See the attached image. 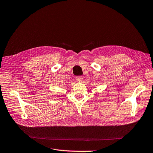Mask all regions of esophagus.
<instances>
[{
  "instance_id": "obj_1",
  "label": "esophagus",
  "mask_w": 153,
  "mask_h": 153,
  "mask_svg": "<svg viewBox=\"0 0 153 153\" xmlns=\"http://www.w3.org/2000/svg\"><path fill=\"white\" fill-rule=\"evenodd\" d=\"M76 79L77 82H81L83 80V77L82 76H77L76 77Z\"/></svg>"
}]
</instances>
